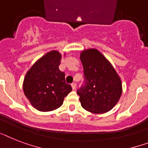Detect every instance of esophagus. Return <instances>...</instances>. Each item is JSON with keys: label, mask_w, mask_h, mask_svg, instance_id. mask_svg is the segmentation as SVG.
I'll return each instance as SVG.
<instances>
[{"label": "esophagus", "mask_w": 148, "mask_h": 148, "mask_svg": "<svg viewBox=\"0 0 148 148\" xmlns=\"http://www.w3.org/2000/svg\"><path fill=\"white\" fill-rule=\"evenodd\" d=\"M71 86L73 90H75V89H76V84H75V83H72Z\"/></svg>", "instance_id": "obj_1"}]
</instances>
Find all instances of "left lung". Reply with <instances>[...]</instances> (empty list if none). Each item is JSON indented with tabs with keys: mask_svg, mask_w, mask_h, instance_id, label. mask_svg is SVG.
I'll use <instances>...</instances> for the list:
<instances>
[{
	"mask_svg": "<svg viewBox=\"0 0 148 148\" xmlns=\"http://www.w3.org/2000/svg\"><path fill=\"white\" fill-rule=\"evenodd\" d=\"M85 84L77 90L82 107L92 113L110 111L122 93V80L111 63L96 49L80 52Z\"/></svg>",
	"mask_w": 148,
	"mask_h": 148,
	"instance_id": "obj_1",
	"label": "left lung"
}]
</instances>
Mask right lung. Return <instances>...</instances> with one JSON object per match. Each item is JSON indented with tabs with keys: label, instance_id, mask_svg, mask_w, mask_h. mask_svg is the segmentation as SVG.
<instances>
[{
	"label": "right lung",
	"instance_id": "add662e5",
	"mask_svg": "<svg viewBox=\"0 0 148 148\" xmlns=\"http://www.w3.org/2000/svg\"><path fill=\"white\" fill-rule=\"evenodd\" d=\"M61 60L59 51H49L36 62L24 77V94L39 111L49 112L59 108L72 90L71 86L66 84L64 73L58 68Z\"/></svg>",
	"mask_w": 148,
	"mask_h": 148
}]
</instances>
